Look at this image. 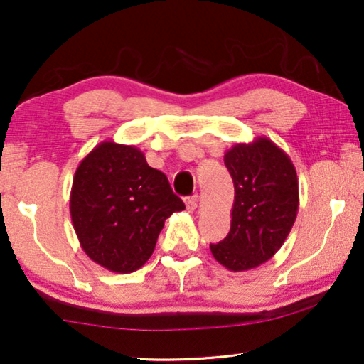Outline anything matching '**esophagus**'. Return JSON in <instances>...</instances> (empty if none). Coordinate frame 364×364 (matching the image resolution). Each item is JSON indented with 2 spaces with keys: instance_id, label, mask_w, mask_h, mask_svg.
<instances>
[{
  "instance_id": "obj_1",
  "label": "esophagus",
  "mask_w": 364,
  "mask_h": 364,
  "mask_svg": "<svg viewBox=\"0 0 364 364\" xmlns=\"http://www.w3.org/2000/svg\"><path fill=\"white\" fill-rule=\"evenodd\" d=\"M186 207H187V212H195V210H197V197H188L187 200H186Z\"/></svg>"
}]
</instances>
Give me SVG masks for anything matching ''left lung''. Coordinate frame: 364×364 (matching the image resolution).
<instances>
[{"label": "left lung", "instance_id": "1", "mask_svg": "<svg viewBox=\"0 0 364 364\" xmlns=\"http://www.w3.org/2000/svg\"><path fill=\"white\" fill-rule=\"evenodd\" d=\"M225 166L235 183L231 228L223 241L210 245V251L226 269H255L281 250L297 218L296 167L264 136L226 151Z\"/></svg>", "mask_w": 364, "mask_h": 364}]
</instances>
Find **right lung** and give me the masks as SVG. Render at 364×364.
<instances>
[{
	"label": "right lung",
	"instance_id": "right-lung-1",
	"mask_svg": "<svg viewBox=\"0 0 364 364\" xmlns=\"http://www.w3.org/2000/svg\"><path fill=\"white\" fill-rule=\"evenodd\" d=\"M186 205L161 171L136 146L103 141L78 164L70 191V217L82 250L119 274L146 264L172 213Z\"/></svg>",
	"mask_w": 364,
	"mask_h": 364
}]
</instances>
